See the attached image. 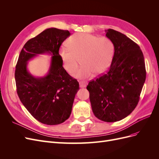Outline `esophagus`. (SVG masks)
<instances>
[{
  "mask_svg": "<svg viewBox=\"0 0 159 159\" xmlns=\"http://www.w3.org/2000/svg\"><path fill=\"white\" fill-rule=\"evenodd\" d=\"M88 83L85 81H80V88H85L87 86Z\"/></svg>",
  "mask_w": 159,
  "mask_h": 159,
  "instance_id": "obj_1",
  "label": "esophagus"
}]
</instances>
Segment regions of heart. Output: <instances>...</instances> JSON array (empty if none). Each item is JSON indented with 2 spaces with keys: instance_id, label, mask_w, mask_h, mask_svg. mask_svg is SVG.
<instances>
[{
  "instance_id": "1",
  "label": "heart",
  "mask_w": 159,
  "mask_h": 159,
  "mask_svg": "<svg viewBox=\"0 0 159 159\" xmlns=\"http://www.w3.org/2000/svg\"><path fill=\"white\" fill-rule=\"evenodd\" d=\"M68 46H62L59 55L64 69L68 72L78 67L80 58L82 66L73 75L81 79L89 78L95 72L102 74L111 62L114 45L107 37H99L87 33H76L68 40Z\"/></svg>"
}]
</instances>
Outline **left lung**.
<instances>
[{"mask_svg":"<svg viewBox=\"0 0 159 159\" xmlns=\"http://www.w3.org/2000/svg\"><path fill=\"white\" fill-rule=\"evenodd\" d=\"M114 45L109 70L90 81L87 89L95 116L105 122L127 117L137 105L146 79L143 54L137 44L113 29L105 30Z\"/></svg>","mask_w":159,"mask_h":159,"instance_id":"1","label":"left lung"}]
</instances>
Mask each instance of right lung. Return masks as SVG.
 <instances>
[{
	"mask_svg": "<svg viewBox=\"0 0 159 159\" xmlns=\"http://www.w3.org/2000/svg\"><path fill=\"white\" fill-rule=\"evenodd\" d=\"M68 30L48 28L28 40L22 48L15 70L16 91L20 102L42 123L54 125L64 122L71 113L79 83L63 68L60 47L70 36ZM52 54L49 73L36 78L27 70V62L38 54Z\"/></svg>",
	"mask_w": 159,
	"mask_h": 159,
	"instance_id": "1",
	"label": "right lung"
}]
</instances>
